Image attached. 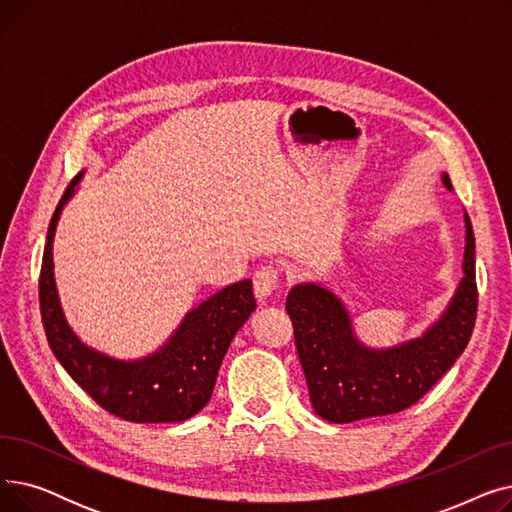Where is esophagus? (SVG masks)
I'll return each mask as SVG.
<instances>
[{
	"label": "esophagus",
	"instance_id": "1",
	"mask_svg": "<svg viewBox=\"0 0 512 512\" xmlns=\"http://www.w3.org/2000/svg\"><path fill=\"white\" fill-rule=\"evenodd\" d=\"M278 280H280V274L276 267L272 265H263L261 270L255 272L253 276V290H255V297L259 303H265L267 299L272 297L274 290L278 288Z\"/></svg>",
	"mask_w": 512,
	"mask_h": 512
}]
</instances>
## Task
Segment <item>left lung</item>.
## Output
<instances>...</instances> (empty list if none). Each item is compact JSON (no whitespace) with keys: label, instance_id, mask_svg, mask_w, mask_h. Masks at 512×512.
Here are the masks:
<instances>
[{"label":"left lung","instance_id":"left-lung-1","mask_svg":"<svg viewBox=\"0 0 512 512\" xmlns=\"http://www.w3.org/2000/svg\"><path fill=\"white\" fill-rule=\"evenodd\" d=\"M444 186L452 191L448 174ZM463 280L452 301L421 338L369 348L353 332L344 303L324 286L297 284L286 299L294 342L313 411L332 423L405 411L454 365L469 344L477 317L475 236L465 213Z\"/></svg>","mask_w":512,"mask_h":512}]
</instances>
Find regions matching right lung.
I'll return each instance as SVG.
<instances>
[{
	"label": "right lung",
	"instance_id": "right-lung-1",
	"mask_svg": "<svg viewBox=\"0 0 512 512\" xmlns=\"http://www.w3.org/2000/svg\"><path fill=\"white\" fill-rule=\"evenodd\" d=\"M76 174L51 215L39 278L47 342L70 378L99 407L132 423H174L197 415L211 398L228 346L255 311L251 280L230 284L188 311L170 340L137 361H120L87 346L68 326L53 278V236L64 205L76 193Z\"/></svg>",
	"mask_w": 512,
	"mask_h": 512
}]
</instances>
